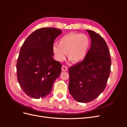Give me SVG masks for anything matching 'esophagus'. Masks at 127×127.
Here are the masks:
<instances>
[{
    "label": "esophagus",
    "mask_w": 127,
    "mask_h": 127,
    "mask_svg": "<svg viewBox=\"0 0 127 127\" xmlns=\"http://www.w3.org/2000/svg\"><path fill=\"white\" fill-rule=\"evenodd\" d=\"M61 69H62L63 71H67L68 69V67L67 66H63L62 67H61Z\"/></svg>",
    "instance_id": "obj_1"
}]
</instances>
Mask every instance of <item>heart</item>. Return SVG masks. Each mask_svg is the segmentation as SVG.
<instances>
[{
  "label": "heart",
  "instance_id": "heart-1",
  "mask_svg": "<svg viewBox=\"0 0 127 127\" xmlns=\"http://www.w3.org/2000/svg\"><path fill=\"white\" fill-rule=\"evenodd\" d=\"M90 45V38L86 34L70 33L61 37L58 45L54 44L52 49L58 61H63L67 53L69 59L77 63L85 59Z\"/></svg>",
  "mask_w": 127,
  "mask_h": 127
}]
</instances>
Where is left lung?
I'll list each match as a JSON object with an SVG mask.
<instances>
[{"label":"left lung","mask_w":127,"mask_h":127,"mask_svg":"<svg viewBox=\"0 0 127 127\" xmlns=\"http://www.w3.org/2000/svg\"><path fill=\"white\" fill-rule=\"evenodd\" d=\"M91 46L83 60L69 69V91L76 101L94 100L104 90L109 77L111 59L105 41L91 30H86Z\"/></svg>","instance_id":"left-lung-1"}]
</instances>
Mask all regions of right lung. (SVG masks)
<instances>
[{
	"label": "right lung",
	"instance_id": "right-lung-1",
	"mask_svg": "<svg viewBox=\"0 0 127 127\" xmlns=\"http://www.w3.org/2000/svg\"><path fill=\"white\" fill-rule=\"evenodd\" d=\"M53 28L39 29L27 37L22 45L17 64V77L24 93L38 99L47 96L59 77L61 64L53 59V46L61 33Z\"/></svg>",
	"mask_w": 127,
	"mask_h": 127
}]
</instances>
